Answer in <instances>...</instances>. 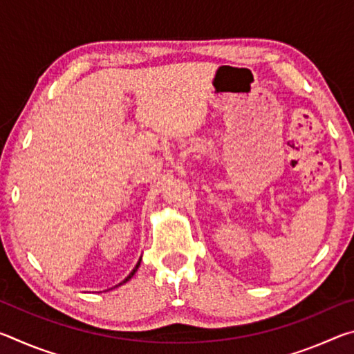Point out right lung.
I'll return each instance as SVG.
<instances>
[{
    "label": "right lung",
    "mask_w": 354,
    "mask_h": 354,
    "mask_svg": "<svg viewBox=\"0 0 354 354\" xmlns=\"http://www.w3.org/2000/svg\"><path fill=\"white\" fill-rule=\"evenodd\" d=\"M140 261H142V257H140V259H139V262H137V263H136V267L133 268V272H131V273L128 274V277H127V278H124V279L122 281V283H120V284H117V286H113V287H112V289H115V287H118V286H122V284H124V283H128V281H129L131 278H133V277H134V274H136V272H137V268H139V267H140ZM109 290H111V289H109Z\"/></svg>",
    "instance_id": "right-lung-1"
}]
</instances>
